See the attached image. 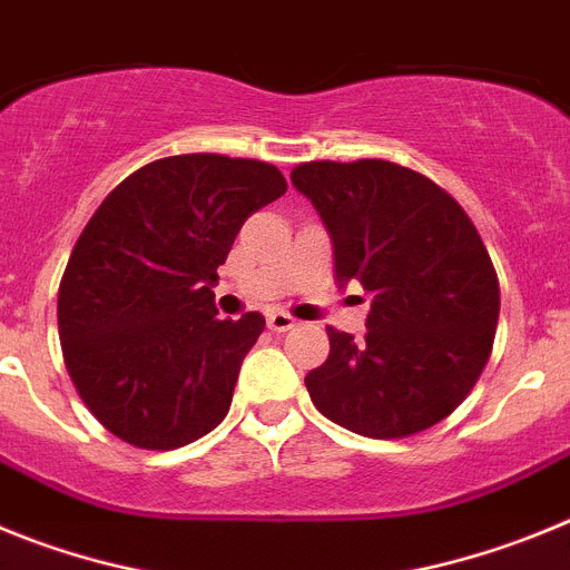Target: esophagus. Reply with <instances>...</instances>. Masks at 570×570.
Returning a JSON list of instances; mask_svg holds the SVG:
<instances>
[{"instance_id":"esophagus-1","label":"esophagus","mask_w":570,"mask_h":570,"mask_svg":"<svg viewBox=\"0 0 570 570\" xmlns=\"http://www.w3.org/2000/svg\"><path fill=\"white\" fill-rule=\"evenodd\" d=\"M296 325V320L291 314H285V311H274V314H268V328L276 331V334H285V331H291Z\"/></svg>"}]
</instances>
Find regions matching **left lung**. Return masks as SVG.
Listing matches in <instances>:
<instances>
[{"instance_id": "1", "label": "left lung", "mask_w": 570, "mask_h": 570, "mask_svg": "<svg viewBox=\"0 0 570 570\" xmlns=\"http://www.w3.org/2000/svg\"><path fill=\"white\" fill-rule=\"evenodd\" d=\"M291 183L328 228L340 285L374 296L365 340L328 328V360L305 376L320 414L374 440L445 420L480 380L500 320L497 271L468 214L385 159L305 163Z\"/></svg>"}]
</instances>
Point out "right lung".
Instances as JSON below:
<instances>
[{
    "label": "right lung",
    "mask_w": 570,
    "mask_h": 570,
    "mask_svg": "<svg viewBox=\"0 0 570 570\" xmlns=\"http://www.w3.org/2000/svg\"><path fill=\"white\" fill-rule=\"evenodd\" d=\"M285 190L268 163L165 156L90 216L59 282L57 320L70 380L110 434L170 451L225 420L265 316L219 320L216 268L245 219Z\"/></svg>",
    "instance_id": "right-lung-1"
}]
</instances>
